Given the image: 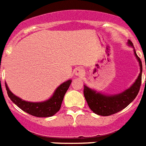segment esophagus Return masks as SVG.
Listing matches in <instances>:
<instances>
[{
  "label": "esophagus",
  "mask_w": 146,
  "mask_h": 146,
  "mask_svg": "<svg viewBox=\"0 0 146 146\" xmlns=\"http://www.w3.org/2000/svg\"><path fill=\"white\" fill-rule=\"evenodd\" d=\"M75 75L78 77H82L84 76L83 70L81 68H77L75 70Z\"/></svg>",
  "instance_id": "obj_1"
}]
</instances>
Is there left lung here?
Masks as SVG:
<instances>
[{
  "label": "left lung",
  "mask_w": 146,
  "mask_h": 146,
  "mask_svg": "<svg viewBox=\"0 0 146 146\" xmlns=\"http://www.w3.org/2000/svg\"><path fill=\"white\" fill-rule=\"evenodd\" d=\"M127 45L133 48L134 55L140 67L139 74L131 87L124 90V92L115 94L109 95L102 94L90 88L86 85H84V96L85 100L90 109L95 114L102 116H108L120 112L121 110H124V108L128 106L138 94L142 81L143 65L140 58L137 56L132 42L130 40L127 41Z\"/></svg>",
  "instance_id": "left-lung-1"
}]
</instances>
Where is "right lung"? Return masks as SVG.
<instances>
[{
    "label": "right lung",
    "instance_id": "add662e5",
    "mask_svg": "<svg viewBox=\"0 0 146 146\" xmlns=\"http://www.w3.org/2000/svg\"><path fill=\"white\" fill-rule=\"evenodd\" d=\"M72 79H69L63 82L55 89L49 99L41 102H31L22 100L12 93L7 84L5 83V86L10 100L24 112L36 117H51L56 114L61 109L64 97L69 88Z\"/></svg>",
    "mask_w": 146,
    "mask_h": 146
}]
</instances>
